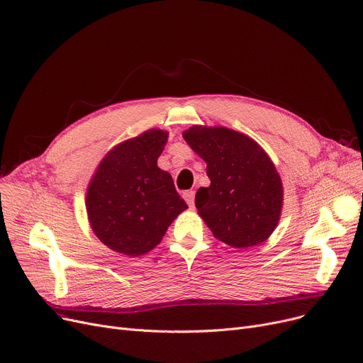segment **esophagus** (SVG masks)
<instances>
[{
	"label": "esophagus",
	"mask_w": 363,
	"mask_h": 363,
	"mask_svg": "<svg viewBox=\"0 0 363 363\" xmlns=\"http://www.w3.org/2000/svg\"><path fill=\"white\" fill-rule=\"evenodd\" d=\"M194 191L193 190H188V191H185L184 193V199H185V201L188 203V206L190 208H194Z\"/></svg>",
	"instance_id": "obj_1"
}]
</instances>
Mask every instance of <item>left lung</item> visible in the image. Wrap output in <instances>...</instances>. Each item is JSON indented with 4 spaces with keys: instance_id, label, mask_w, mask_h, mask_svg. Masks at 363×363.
<instances>
[{
    "instance_id": "left-lung-1",
    "label": "left lung",
    "mask_w": 363,
    "mask_h": 363,
    "mask_svg": "<svg viewBox=\"0 0 363 363\" xmlns=\"http://www.w3.org/2000/svg\"><path fill=\"white\" fill-rule=\"evenodd\" d=\"M182 136L206 162L211 185L199 188L196 208L215 238L239 249L269 239L280 219L283 186L267 152L223 125H193Z\"/></svg>"
}]
</instances>
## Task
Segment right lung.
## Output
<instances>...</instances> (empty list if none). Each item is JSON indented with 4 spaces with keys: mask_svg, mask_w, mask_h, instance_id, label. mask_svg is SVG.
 <instances>
[{
    "mask_svg": "<svg viewBox=\"0 0 363 363\" xmlns=\"http://www.w3.org/2000/svg\"><path fill=\"white\" fill-rule=\"evenodd\" d=\"M167 136L151 129L124 140L104 157L90 179L86 194L90 227L118 254H147L188 208L170 173L157 166Z\"/></svg>",
    "mask_w": 363,
    "mask_h": 363,
    "instance_id": "right-lung-1",
    "label": "right lung"
}]
</instances>
